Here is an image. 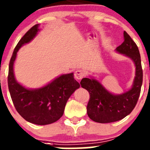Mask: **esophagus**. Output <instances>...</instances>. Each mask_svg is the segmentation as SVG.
I'll list each match as a JSON object with an SVG mask.
<instances>
[{"instance_id": "obj_1", "label": "esophagus", "mask_w": 150, "mask_h": 150, "mask_svg": "<svg viewBox=\"0 0 150 150\" xmlns=\"http://www.w3.org/2000/svg\"><path fill=\"white\" fill-rule=\"evenodd\" d=\"M74 75H75V78L77 80H81L86 75V72L84 70H82V69H78L75 72Z\"/></svg>"}]
</instances>
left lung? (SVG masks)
I'll return each instance as SVG.
<instances>
[{"label":"left lung","mask_w":150,"mask_h":150,"mask_svg":"<svg viewBox=\"0 0 150 150\" xmlns=\"http://www.w3.org/2000/svg\"><path fill=\"white\" fill-rule=\"evenodd\" d=\"M124 41L116 50L128 56L136 65V77L131 90L120 95L112 94L95 79L83 78L81 87L88 91L90 98L87 105V114L92 120L108 123L122 120L132 112L141 93L143 71L139 51L129 35L124 31Z\"/></svg>","instance_id":"1"}]
</instances>
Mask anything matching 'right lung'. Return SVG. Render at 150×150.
Segmentation results:
<instances>
[{
	"instance_id": "right-lung-1",
	"label": "right lung",
	"mask_w": 150,
	"mask_h": 150,
	"mask_svg": "<svg viewBox=\"0 0 150 150\" xmlns=\"http://www.w3.org/2000/svg\"><path fill=\"white\" fill-rule=\"evenodd\" d=\"M38 30V24L32 27L15 47L9 62L8 86L15 109L25 120L36 125H48L63 115L68 99L80 84L74 79L73 73L61 75L35 90H29L16 82L13 70L16 53L22 45L33 40Z\"/></svg>"
}]
</instances>
